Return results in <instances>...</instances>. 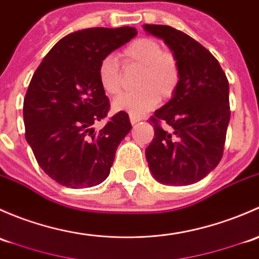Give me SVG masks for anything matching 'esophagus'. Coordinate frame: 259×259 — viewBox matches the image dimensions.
<instances>
[{"label": "esophagus", "mask_w": 259, "mask_h": 259, "mask_svg": "<svg viewBox=\"0 0 259 259\" xmlns=\"http://www.w3.org/2000/svg\"><path fill=\"white\" fill-rule=\"evenodd\" d=\"M130 121H131V123L135 124V123H137V122H140L141 118L137 116H133V114H130Z\"/></svg>", "instance_id": "1"}]
</instances>
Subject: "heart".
Instances as JSON below:
<instances>
[{
	"instance_id": "heart-1",
	"label": "heart",
	"mask_w": 259,
	"mask_h": 259,
	"mask_svg": "<svg viewBox=\"0 0 259 259\" xmlns=\"http://www.w3.org/2000/svg\"><path fill=\"white\" fill-rule=\"evenodd\" d=\"M127 68L141 70L137 78L138 91L126 93L112 103L114 111L143 116L153 110L162 98H169L180 83V65L175 56L163 51L159 42L152 38H138L122 52ZM100 84L107 95L116 97L123 91V72L113 55L103 58L98 66Z\"/></svg>"
}]
</instances>
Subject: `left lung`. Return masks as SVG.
<instances>
[{
  "mask_svg": "<svg viewBox=\"0 0 259 259\" xmlns=\"http://www.w3.org/2000/svg\"><path fill=\"white\" fill-rule=\"evenodd\" d=\"M148 34L163 39L180 65L181 78L172 98L151 118L154 137L146 159L154 180L187 186L217 167L229 123V84L208 50L169 26L143 25ZM159 121L167 124L162 129Z\"/></svg>",
  "mask_w": 259,
  "mask_h": 259,
  "instance_id": "8db88e82",
  "label": "left lung"
}]
</instances>
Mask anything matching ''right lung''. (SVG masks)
Masks as SVG:
<instances>
[{
	"instance_id": "obj_1",
	"label": "right lung",
	"mask_w": 259,
	"mask_h": 259,
	"mask_svg": "<svg viewBox=\"0 0 259 259\" xmlns=\"http://www.w3.org/2000/svg\"><path fill=\"white\" fill-rule=\"evenodd\" d=\"M136 34L128 26L72 32L33 73L23 102L26 141L39 167L60 185L93 187L110 175L117 147L132 126L121 111L102 130L93 128L110 110L98 66Z\"/></svg>"
}]
</instances>
